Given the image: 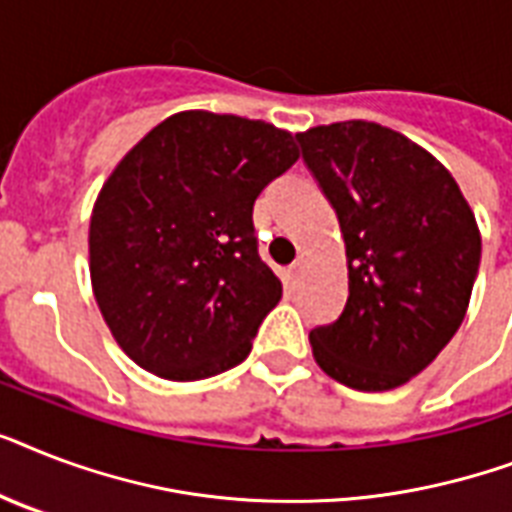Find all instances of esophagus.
<instances>
[{
    "label": "esophagus",
    "mask_w": 512,
    "mask_h": 512,
    "mask_svg": "<svg viewBox=\"0 0 512 512\" xmlns=\"http://www.w3.org/2000/svg\"><path fill=\"white\" fill-rule=\"evenodd\" d=\"M300 279H303V260H295V263L289 265V281L297 287Z\"/></svg>",
    "instance_id": "1"
}]
</instances>
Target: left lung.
Here are the masks:
<instances>
[{
  "label": "left lung",
  "mask_w": 512,
  "mask_h": 512,
  "mask_svg": "<svg viewBox=\"0 0 512 512\" xmlns=\"http://www.w3.org/2000/svg\"><path fill=\"white\" fill-rule=\"evenodd\" d=\"M335 207L348 260L340 319L311 332L316 364L353 390H393L446 348L468 313L481 231L436 156L377 122L297 135Z\"/></svg>",
  "instance_id": "8db88e82"
}]
</instances>
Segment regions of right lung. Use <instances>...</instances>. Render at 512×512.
<instances>
[{
  "mask_svg": "<svg viewBox=\"0 0 512 512\" xmlns=\"http://www.w3.org/2000/svg\"><path fill=\"white\" fill-rule=\"evenodd\" d=\"M300 159L260 119L180 111L114 167L90 217V279L119 348L193 382L241 364L281 281L257 255L252 207Z\"/></svg>",
  "mask_w": 512,
  "mask_h": 512,
  "instance_id": "obj_1",
  "label": "right lung"
}]
</instances>
